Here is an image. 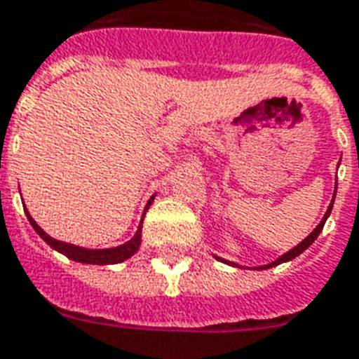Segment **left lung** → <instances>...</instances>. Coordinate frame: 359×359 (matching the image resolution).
<instances>
[{"label": "left lung", "mask_w": 359, "mask_h": 359, "mask_svg": "<svg viewBox=\"0 0 359 359\" xmlns=\"http://www.w3.org/2000/svg\"><path fill=\"white\" fill-rule=\"evenodd\" d=\"M332 202H334V196H332ZM332 202H331V205H329V210H327V213H325V217L321 219V223H319V225H317L316 229H313V231H311V234H309L308 238H304V241H302L300 244H298V246H294V248L290 250V252H286L285 256H280V257H278L277 262H273V264H269V265H264V267H257V269H269V267H275V265H278V264H285V262H290V259H294V257H296V256H300V254H302V252H304V250H308L309 246H311V242L316 241L317 236H319V233H321V231H323L325 221H327V217H329V215H331ZM219 259H221V257H219ZM221 262H225V259H221ZM225 264L234 265L233 262H225Z\"/></svg>", "instance_id": "obj_1"}]
</instances>
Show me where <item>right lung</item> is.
I'll return each mask as SVG.
<instances>
[{
	"mask_svg": "<svg viewBox=\"0 0 359 359\" xmlns=\"http://www.w3.org/2000/svg\"><path fill=\"white\" fill-rule=\"evenodd\" d=\"M154 202V196L149 198V203ZM148 210V208H146ZM27 217L30 221V225L34 226V231L40 236H42L43 241L50 244L51 248L61 252L63 256H67L69 259H73V262H79V264H94V265H107V264H121V262H125L130 256L136 254V250L140 248V242H142V225L138 226V231L134 234L133 238L125 244H121L117 248H107V250H88V248H81V246H74V244H67V242L55 241V238H51L50 234H46L40 229V226L36 225V221L30 217V213L27 211Z\"/></svg>",
	"mask_w": 359,
	"mask_h": 359,
	"instance_id": "1",
	"label": "right lung"
}]
</instances>
